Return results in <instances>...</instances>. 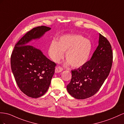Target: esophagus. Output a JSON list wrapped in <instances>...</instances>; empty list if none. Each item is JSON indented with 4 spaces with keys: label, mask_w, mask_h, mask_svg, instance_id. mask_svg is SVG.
Here are the masks:
<instances>
[{
    "label": "esophagus",
    "mask_w": 124,
    "mask_h": 124,
    "mask_svg": "<svg viewBox=\"0 0 124 124\" xmlns=\"http://www.w3.org/2000/svg\"><path fill=\"white\" fill-rule=\"evenodd\" d=\"M63 71V69L60 67V66H57V67L55 68V73H59V72H61Z\"/></svg>",
    "instance_id": "esophagus-1"
}]
</instances>
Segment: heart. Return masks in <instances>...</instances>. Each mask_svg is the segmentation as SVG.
Masks as SVG:
<instances>
[{
    "instance_id": "obj_1",
    "label": "heart",
    "mask_w": 124,
    "mask_h": 124,
    "mask_svg": "<svg viewBox=\"0 0 124 124\" xmlns=\"http://www.w3.org/2000/svg\"><path fill=\"white\" fill-rule=\"evenodd\" d=\"M92 48L91 41L81 35H65L60 37L58 42L55 40L51 42L49 54L53 61L59 63L66 52L65 64L79 68L87 62Z\"/></svg>"
}]
</instances>
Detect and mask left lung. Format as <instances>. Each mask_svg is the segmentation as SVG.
Returning <instances> with one entry per match:
<instances>
[{"mask_svg": "<svg viewBox=\"0 0 124 124\" xmlns=\"http://www.w3.org/2000/svg\"><path fill=\"white\" fill-rule=\"evenodd\" d=\"M113 62L112 46L100 33L98 46L90 61L72 70V78L66 88L72 96L83 100L93 96L108 76Z\"/></svg>", "mask_w": 124, "mask_h": 124, "instance_id": "1", "label": "left lung"}]
</instances>
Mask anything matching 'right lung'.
<instances>
[{
	"mask_svg": "<svg viewBox=\"0 0 124 124\" xmlns=\"http://www.w3.org/2000/svg\"><path fill=\"white\" fill-rule=\"evenodd\" d=\"M51 28L40 26L28 31L16 44L11 55V68L20 90L28 96L38 98L48 90L56 64L39 49L30 44Z\"/></svg>",
	"mask_w": 124,
	"mask_h": 124,
	"instance_id": "add662e5",
	"label": "right lung"
}]
</instances>
